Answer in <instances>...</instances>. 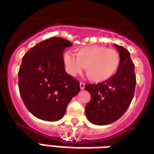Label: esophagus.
<instances>
[{"label": "esophagus", "instance_id": "esophagus-1", "mask_svg": "<svg viewBox=\"0 0 154 154\" xmlns=\"http://www.w3.org/2000/svg\"><path fill=\"white\" fill-rule=\"evenodd\" d=\"M85 85L86 84L84 83V82H80V88L82 90H83L84 88H85Z\"/></svg>", "mask_w": 154, "mask_h": 154}]
</instances>
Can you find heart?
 Returning <instances> with one entry per match:
<instances>
[{
	"mask_svg": "<svg viewBox=\"0 0 154 154\" xmlns=\"http://www.w3.org/2000/svg\"><path fill=\"white\" fill-rule=\"evenodd\" d=\"M74 56L65 53L63 60L67 72L72 76L87 69V77L95 82H101L113 77L121 63L119 54L103 46H88L79 48Z\"/></svg>",
	"mask_w": 154,
	"mask_h": 154,
	"instance_id": "1",
	"label": "heart"
}]
</instances>
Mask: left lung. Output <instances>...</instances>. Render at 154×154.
<instances>
[{
    "mask_svg": "<svg viewBox=\"0 0 154 154\" xmlns=\"http://www.w3.org/2000/svg\"><path fill=\"white\" fill-rule=\"evenodd\" d=\"M114 45L121 58L119 70L103 82L85 86L91 94V100L86 106V116L97 125H106L119 119L129 108L134 95V64L129 52L122 46Z\"/></svg>",
    "mask_w": 154,
    "mask_h": 154,
    "instance_id": "8db88e82",
    "label": "left lung"
}]
</instances>
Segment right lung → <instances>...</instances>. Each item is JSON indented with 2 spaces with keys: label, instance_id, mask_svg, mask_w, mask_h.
<instances>
[{
  "label": "right lung",
  "instance_id": "add662e5",
  "mask_svg": "<svg viewBox=\"0 0 154 154\" xmlns=\"http://www.w3.org/2000/svg\"><path fill=\"white\" fill-rule=\"evenodd\" d=\"M72 44L54 37L38 43L25 54L19 70L23 102L35 117L57 121L67 104L80 91V83L65 71L63 51Z\"/></svg>",
  "mask_w": 154,
  "mask_h": 154
}]
</instances>
